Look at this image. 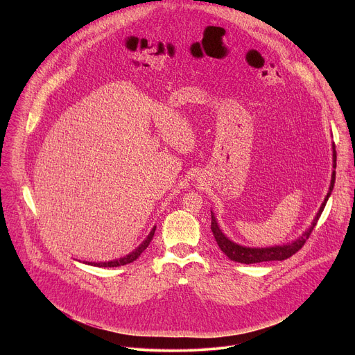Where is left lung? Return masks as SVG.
I'll return each mask as SVG.
<instances>
[{
  "mask_svg": "<svg viewBox=\"0 0 355 355\" xmlns=\"http://www.w3.org/2000/svg\"><path fill=\"white\" fill-rule=\"evenodd\" d=\"M336 159H337V155H336V146L333 144V167L336 168ZM334 181H336V171H333V175H331V184H330V191L327 193V196L324 198V202L322 204L320 209H319V214L316 216V219L313 220L312 226L309 227L308 232H305V234H303L302 237H299L296 241L291 243V244H285V245H275V247H267V248H250V247H243V245H239L233 241H230L219 229L218 223H216V219L215 216L212 215V222H211V230L215 236V240L219 245V248L225 252V254L232 260V261H236V263H241V264H256V263H264V261H282V260H286L289 257H292L295 252H297L303 244L306 243V240L309 239L312 230L315 229L316 223H318V219L320 218L324 207H326V202L333 191V187H334Z\"/></svg>",
  "mask_w": 355,
  "mask_h": 355,
  "instance_id": "left-lung-1",
  "label": "left lung"
}]
</instances>
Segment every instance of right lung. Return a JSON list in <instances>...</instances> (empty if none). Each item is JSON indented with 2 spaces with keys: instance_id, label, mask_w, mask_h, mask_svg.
Masks as SVG:
<instances>
[{
  "instance_id": "right-lung-1",
  "label": "right lung",
  "mask_w": 355,
  "mask_h": 355,
  "mask_svg": "<svg viewBox=\"0 0 355 355\" xmlns=\"http://www.w3.org/2000/svg\"><path fill=\"white\" fill-rule=\"evenodd\" d=\"M155 232H156V227L150 232V234L147 236V239H146L133 252H130L129 256H126V257H123V259H121V260L108 261V263H91V266H95V267H121V266H126V264H129V263H133L135 260L139 259V256L147 248V245L150 244V241L153 240ZM88 264H89V263H88Z\"/></svg>"
}]
</instances>
